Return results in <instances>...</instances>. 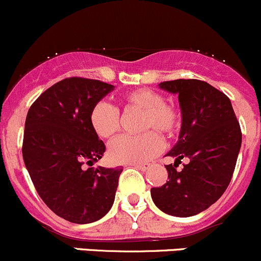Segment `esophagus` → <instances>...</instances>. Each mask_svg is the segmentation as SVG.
Returning <instances> with one entry per match:
<instances>
[{"mask_svg": "<svg viewBox=\"0 0 261 261\" xmlns=\"http://www.w3.org/2000/svg\"><path fill=\"white\" fill-rule=\"evenodd\" d=\"M133 166H135L136 169L141 170V171H147L150 169L149 164H133Z\"/></svg>", "mask_w": 261, "mask_h": 261, "instance_id": "34e87169", "label": "esophagus"}]
</instances>
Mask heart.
<instances>
[{"mask_svg": "<svg viewBox=\"0 0 261 261\" xmlns=\"http://www.w3.org/2000/svg\"><path fill=\"white\" fill-rule=\"evenodd\" d=\"M127 108L144 112L141 130L155 129L165 136L179 130L181 117L176 106L165 102L164 96L150 89H139L126 94L122 98ZM92 128L100 138L111 139L120 130L119 110L106 101H100L90 114ZM163 149V140L155 132L142 135H122L111 142L109 156L117 164H141L152 159Z\"/></svg>", "mask_w": 261, "mask_h": 261, "instance_id": "obj_1", "label": "heart"}]
</instances>
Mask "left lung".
Wrapping results in <instances>:
<instances>
[{
  "mask_svg": "<svg viewBox=\"0 0 261 261\" xmlns=\"http://www.w3.org/2000/svg\"><path fill=\"white\" fill-rule=\"evenodd\" d=\"M179 96L181 130L176 145L166 153L175 158L166 165V184L151 189L161 211L189 218L218 201L229 186L241 146V130L229 97L205 81L174 80L159 84ZM184 157L189 164L177 172Z\"/></svg>",
  "mask_w": 261,
  "mask_h": 261,
  "instance_id": "1",
  "label": "left lung"
}]
</instances>
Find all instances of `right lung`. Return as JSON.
<instances>
[{"label":"right lung","mask_w":261,"mask_h":261,"mask_svg":"<svg viewBox=\"0 0 261 261\" xmlns=\"http://www.w3.org/2000/svg\"><path fill=\"white\" fill-rule=\"evenodd\" d=\"M115 86L70 77L40 95L27 112L22 156L38 195L56 215L89 224L109 213L122 167H91L105 152L91 110Z\"/></svg>","instance_id":"obj_1"}]
</instances>
